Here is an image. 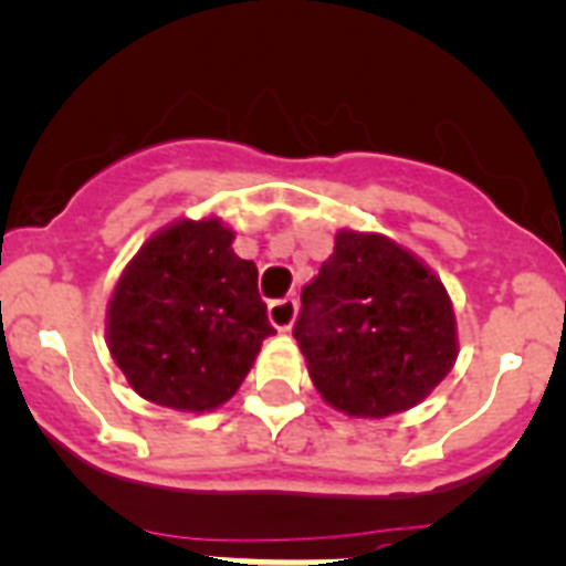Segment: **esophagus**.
<instances>
[{
  "mask_svg": "<svg viewBox=\"0 0 566 566\" xmlns=\"http://www.w3.org/2000/svg\"><path fill=\"white\" fill-rule=\"evenodd\" d=\"M295 315H298L295 298H279V302H271V307H268V318H271V324L279 333H287L293 327Z\"/></svg>",
  "mask_w": 566,
  "mask_h": 566,
  "instance_id": "esophagus-1",
  "label": "esophagus"
}]
</instances>
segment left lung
<instances>
[{
	"mask_svg": "<svg viewBox=\"0 0 566 566\" xmlns=\"http://www.w3.org/2000/svg\"><path fill=\"white\" fill-rule=\"evenodd\" d=\"M324 403L346 417L415 409L454 369V304L429 264L384 233L340 228L295 321Z\"/></svg>",
	"mask_w": 566,
	"mask_h": 566,
	"instance_id": "obj_1",
	"label": "left lung"
}]
</instances>
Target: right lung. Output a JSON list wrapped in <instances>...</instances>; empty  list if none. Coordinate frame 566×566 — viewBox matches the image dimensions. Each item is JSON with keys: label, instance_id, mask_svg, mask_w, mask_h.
Instances as JSON below:
<instances>
[{"label": "right lung", "instance_id": "1", "mask_svg": "<svg viewBox=\"0 0 566 566\" xmlns=\"http://www.w3.org/2000/svg\"><path fill=\"white\" fill-rule=\"evenodd\" d=\"M259 271L220 217L175 220L129 259L106 304V346L126 384L175 411L220 409L276 329Z\"/></svg>", "mask_w": 566, "mask_h": 566}]
</instances>
